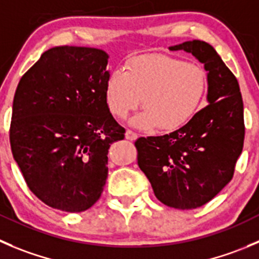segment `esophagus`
<instances>
[{
    "label": "esophagus",
    "instance_id": "esophagus-1",
    "mask_svg": "<svg viewBox=\"0 0 259 259\" xmlns=\"http://www.w3.org/2000/svg\"><path fill=\"white\" fill-rule=\"evenodd\" d=\"M125 138H126L127 140H135L138 139V134L137 133L132 132V130H126V133H125Z\"/></svg>",
    "mask_w": 259,
    "mask_h": 259
}]
</instances>
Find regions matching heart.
<instances>
[{
	"label": "heart",
	"instance_id": "obj_1",
	"mask_svg": "<svg viewBox=\"0 0 259 259\" xmlns=\"http://www.w3.org/2000/svg\"><path fill=\"white\" fill-rule=\"evenodd\" d=\"M207 91V74L200 64L165 54L133 58L126 71H111L105 86L107 107L125 119L142 105L144 111L132 120L139 129L158 126L176 132L199 111Z\"/></svg>",
	"mask_w": 259,
	"mask_h": 259
}]
</instances>
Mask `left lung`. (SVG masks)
I'll use <instances>...</instances> for the list:
<instances>
[{
    "label": "left lung",
    "mask_w": 259,
    "mask_h": 259,
    "mask_svg": "<svg viewBox=\"0 0 259 259\" xmlns=\"http://www.w3.org/2000/svg\"><path fill=\"white\" fill-rule=\"evenodd\" d=\"M185 50L207 71L209 105L183 127L135 142L138 165L162 204L196 209L230 182L244 143V114L239 83L217 50L201 40L169 47Z\"/></svg>",
    "instance_id": "1"
}]
</instances>
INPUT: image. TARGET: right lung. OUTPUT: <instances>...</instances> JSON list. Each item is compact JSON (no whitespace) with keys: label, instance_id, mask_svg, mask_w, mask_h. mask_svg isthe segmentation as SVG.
Segmentation results:
<instances>
[{"label":"right lung","instance_id":"1","mask_svg":"<svg viewBox=\"0 0 259 259\" xmlns=\"http://www.w3.org/2000/svg\"><path fill=\"white\" fill-rule=\"evenodd\" d=\"M107 59L96 48L55 47L17 84L12 155L30 191L53 209H90L106 183L110 145L125 137L105 99Z\"/></svg>","mask_w":259,"mask_h":259}]
</instances>
